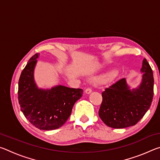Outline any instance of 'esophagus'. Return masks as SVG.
<instances>
[{
    "mask_svg": "<svg viewBox=\"0 0 160 160\" xmlns=\"http://www.w3.org/2000/svg\"><path fill=\"white\" fill-rule=\"evenodd\" d=\"M92 92V90L90 88H88L85 90V93L86 94H90Z\"/></svg>",
    "mask_w": 160,
    "mask_h": 160,
    "instance_id": "obj_1",
    "label": "esophagus"
}]
</instances>
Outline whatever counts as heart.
<instances>
[{"label": "heart", "instance_id": "1", "mask_svg": "<svg viewBox=\"0 0 160 160\" xmlns=\"http://www.w3.org/2000/svg\"><path fill=\"white\" fill-rule=\"evenodd\" d=\"M115 76H116L115 72H108L107 74L104 75V77H103L102 79L104 82H110L111 80H112L113 78H115Z\"/></svg>", "mask_w": 160, "mask_h": 160}]
</instances>
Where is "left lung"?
Returning <instances> with one entry per match:
<instances>
[{
    "label": "left lung",
    "mask_w": 160,
    "mask_h": 160,
    "mask_svg": "<svg viewBox=\"0 0 160 160\" xmlns=\"http://www.w3.org/2000/svg\"><path fill=\"white\" fill-rule=\"evenodd\" d=\"M140 72L142 79L136 88H131L126 78H123L102 92L99 116L107 126L123 128L134 126L150 109L154 94V78L145 58Z\"/></svg>",
    "instance_id": "1"
}]
</instances>
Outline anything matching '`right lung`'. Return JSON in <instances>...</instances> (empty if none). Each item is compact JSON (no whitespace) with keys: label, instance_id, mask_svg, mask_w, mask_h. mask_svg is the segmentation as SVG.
Here are the masks:
<instances>
[{"label":"right lung","instance_id":"right-lung-1","mask_svg":"<svg viewBox=\"0 0 160 160\" xmlns=\"http://www.w3.org/2000/svg\"><path fill=\"white\" fill-rule=\"evenodd\" d=\"M39 53L29 59L20 75L18 101L21 111L32 125L40 130L60 128L71 114L73 105L82 96V89L56 85L50 89L39 88L34 72Z\"/></svg>","mask_w":160,"mask_h":160}]
</instances>
